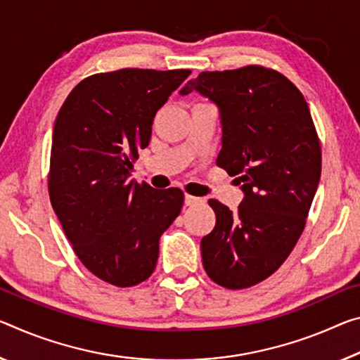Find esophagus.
<instances>
[{
  "label": "esophagus",
  "instance_id": "esophagus-1",
  "mask_svg": "<svg viewBox=\"0 0 360 360\" xmlns=\"http://www.w3.org/2000/svg\"><path fill=\"white\" fill-rule=\"evenodd\" d=\"M184 203L187 205V207H193V205L203 203V198H200V197H193V195H189V193H186Z\"/></svg>",
  "mask_w": 360,
  "mask_h": 360
}]
</instances>
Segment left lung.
I'll use <instances>...</instances> for the list:
<instances>
[{
    "instance_id": "8db88e82",
    "label": "left lung",
    "mask_w": 360,
    "mask_h": 360,
    "mask_svg": "<svg viewBox=\"0 0 360 360\" xmlns=\"http://www.w3.org/2000/svg\"><path fill=\"white\" fill-rule=\"evenodd\" d=\"M193 89L219 107L216 165L245 193L236 213L208 200L216 224L202 238L203 267L224 288L253 287L283 264L304 231L321 179V141L304 96L272 68L202 72L181 94Z\"/></svg>"
}]
</instances>
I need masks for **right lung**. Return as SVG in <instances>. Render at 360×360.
I'll use <instances>...</instances> for the list:
<instances>
[{
    "label": "right lung",
    "instance_id": "obj_1",
    "mask_svg": "<svg viewBox=\"0 0 360 360\" xmlns=\"http://www.w3.org/2000/svg\"><path fill=\"white\" fill-rule=\"evenodd\" d=\"M191 70L120 68L70 91L57 113L48 191L68 242L86 269L115 287L152 276L160 236L184 203L178 187L129 179L150 142L155 113Z\"/></svg>",
    "mask_w": 360,
    "mask_h": 360
}]
</instances>
